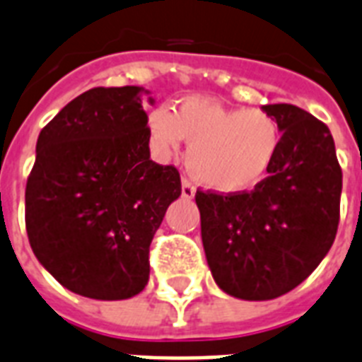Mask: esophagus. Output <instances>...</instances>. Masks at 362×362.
<instances>
[{"label":"esophagus","mask_w":362,"mask_h":362,"mask_svg":"<svg viewBox=\"0 0 362 362\" xmlns=\"http://www.w3.org/2000/svg\"><path fill=\"white\" fill-rule=\"evenodd\" d=\"M182 197H184V199H193V197H195V187H193V184H191L189 180H186V178H182Z\"/></svg>","instance_id":"34e87169"}]
</instances>
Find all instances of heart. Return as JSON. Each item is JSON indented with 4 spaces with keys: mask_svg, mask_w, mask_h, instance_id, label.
<instances>
[{
    "mask_svg": "<svg viewBox=\"0 0 362 362\" xmlns=\"http://www.w3.org/2000/svg\"><path fill=\"white\" fill-rule=\"evenodd\" d=\"M152 145L161 156L189 143L187 171L219 193H243L264 180L281 148V130L260 110L227 107L204 96H186L148 115Z\"/></svg>",
    "mask_w": 362,
    "mask_h": 362,
    "instance_id": "heart-1",
    "label": "heart"
}]
</instances>
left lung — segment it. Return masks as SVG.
<instances>
[{
  "label": "left lung",
  "instance_id": "1",
  "mask_svg": "<svg viewBox=\"0 0 362 362\" xmlns=\"http://www.w3.org/2000/svg\"><path fill=\"white\" fill-rule=\"evenodd\" d=\"M277 120L281 148L249 193L197 191L211 277L223 292L267 301L301 284L324 260L340 217V171L333 135L292 104L262 105Z\"/></svg>",
  "mask_w": 362,
  "mask_h": 362
}]
</instances>
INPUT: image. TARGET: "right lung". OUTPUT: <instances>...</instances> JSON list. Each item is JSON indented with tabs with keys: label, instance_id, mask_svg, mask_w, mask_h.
<instances>
[{
	"label": "right lung",
	"instance_id": "obj_1",
	"mask_svg": "<svg viewBox=\"0 0 362 362\" xmlns=\"http://www.w3.org/2000/svg\"><path fill=\"white\" fill-rule=\"evenodd\" d=\"M143 95L151 90L135 85L87 90L37 139L29 243L46 272L83 298L119 301L146 286L152 238L182 193L175 167L151 160Z\"/></svg>",
	"mask_w": 362,
	"mask_h": 362
}]
</instances>
